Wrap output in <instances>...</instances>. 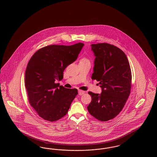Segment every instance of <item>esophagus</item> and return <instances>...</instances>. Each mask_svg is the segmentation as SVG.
Listing matches in <instances>:
<instances>
[{"label": "esophagus", "mask_w": 157, "mask_h": 157, "mask_svg": "<svg viewBox=\"0 0 157 157\" xmlns=\"http://www.w3.org/2000/svg\"><path fill=\"white\" fill-rule=\"evenodd\" d=\"M85 93V92L83 91V90H78V94H79V95H83Z\"/></svg>", "instance_id": "esophagus-1"}]
</instances>
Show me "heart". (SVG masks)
<instances>
[{"label": "heart", "mask_w": 157, "mask_h": 157, "mask_svg": "<svg viewBox=\"0 0 157 157\" xmlns=\"http://www.w3.org/2000/svg\"><path fill=\"white\" fill-rule=\"evenodd\" d=\"M86 60H88L86 59V58H83V59L81 60V61H86Z\"/></svg>", "instance_id": "obj_1"}]
</instances>
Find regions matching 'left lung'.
<instances>
[{"instance_id":"left-lung-1","label":"left lung","mask_w":157,"mask_h":157,"mask_svg":"<svg viewBox=\"0 0 157 157\" xmlns=\"http://www.w3.org/2000/svg\"><path fill=\"white\" fill-rule=\"evenodd\" d=\"M95 56L92 79L99 82L100 94L89 92L92 101L87 108L101 121L119 114L130 94L131 71L127 56L120 48L108 44H92Z\"/></svg>"}]
</instances>
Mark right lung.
<instances>
[{
  "mask_svg": "<svg viewBox=\"0 0 157 157\" xmlns=\"http://www.w3.org/2000/svg\"><path fill=\"white\" fill-rule=\"evenodd\" d=\"M83 46L49 45L29 60L25 85L30 104L43 119L52 122L63 117L78 95L76 89L65 88L55 81L63 79V71L76 60Z\"/></svg>",
  "mask_w": 157,
  "mask_h": 157,
  "instance_id": "right-lung-1",
  "label": "right lung"
}]
</instances>
